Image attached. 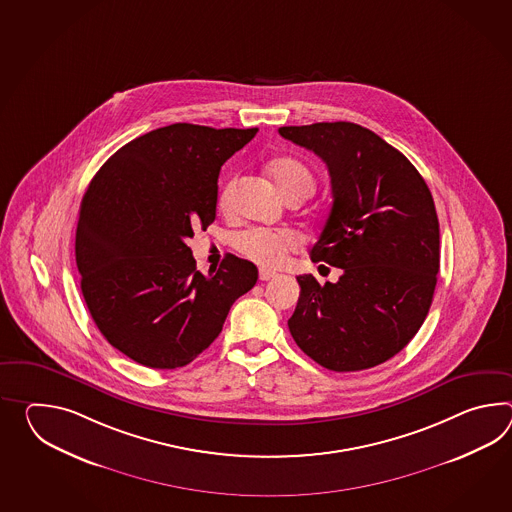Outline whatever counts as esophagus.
<instances>
[{"instance_id":"esophagus-1","label":"esophagus","mask_w":512,"mask_h":512,"mask_svg":"<svg viewBox=\"0 0 512 512\" xmlns=\"http://www.w3.org/2000/svg\"><path fill=\"white\" fill-rule=\"evenodd\" d=\"M275 275H277V272H272V270H261V272H259V279H261V281H270Z\"/></svg>"}]
</instances>
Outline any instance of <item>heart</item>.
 <instances>
[{
    "instance_id": "heart-1",
    "label": "heart",
    "mask_w": 512,
    "mask_h": 512,
    "mask_svg": "<svg viewBox=\"0 0 512 512\" xmlns=\"http://www.w3.org/2000/svg\"><path fill=\"white\" fill-rule=\"evenodd\" d=\"M270 174L273 182L281 189V193L288 198L290 194L307 193L314 191V174L310 172L305 163L296 158H277L270 163ZM235 180L226 183L218 204L228 209L235 193ZM235 250L246 259L261 264L266 268H275L283 264L290 251H296L301 246V237L292 229H246L233 240Z\"/></svg>"
}]
</instances>
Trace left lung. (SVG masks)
Returning <instances> with one entry per match:
<instances>
[{"instance_id":"1","label":"left lung","mask_w":512,"mask_h":512,"mask_svg":"<svg viewBox=\"0 0 512 512\" xmlns=\"http://www.w3.org/2000/svg\"><path fill=\"white\" fill-rule=\"evenodd\" d=\"M279 134L329 167L334 200L310 259L343 270L323 286L310 273L297 277L290 334L330 371L384 364L432 305L441 257L432 193L402 152L364 126H281Z\"/></svg>"}]
</instances>
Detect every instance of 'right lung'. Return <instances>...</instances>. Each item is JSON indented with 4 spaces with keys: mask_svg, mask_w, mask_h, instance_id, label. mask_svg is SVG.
Returning <instances> with one entry per match:
<instances>
[{
    "mask_svg": "<svg viewBox=\"0 0 512 512\" xmlns=\"http://www.w3.org/2000/svg\"><path fill=\"white\" fill-rule=\"evenodd\" d=\"M259 128L163 126L119 148L82 198L80 290L108 343L137 364L176 369L205 351L259 279L229 253L196 270L187 239L215 222L220 167Z\"/></svg>",
    "mask_w": 512,
    "mask_h": 512,
    "instance_id": "right-lung-1",
    "label": "right lung"
}]
</instances>
